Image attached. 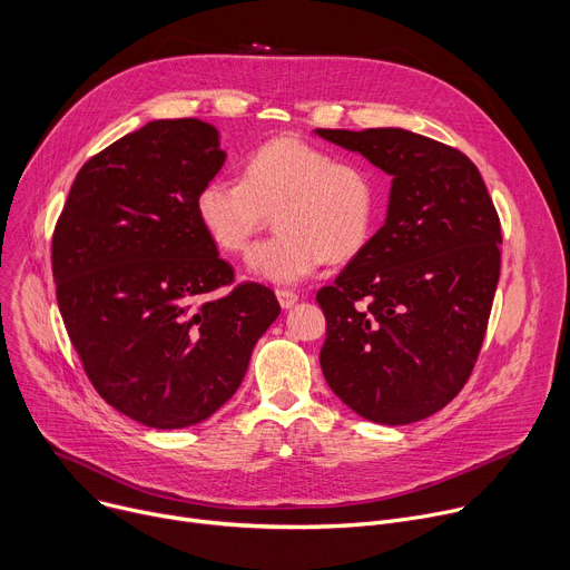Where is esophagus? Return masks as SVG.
Masks as SVG:
<instances>
[{"instance_id":"34e87169","label":"esophagus","mask_w":570,"mask_h":570,"mask_svg":"<svg viewBox=\"0 0 570 570\" xmlns=\"http://www.w3.org/2000/svg\"><path fill=\"white\" fill-rule=\"evenodd\" d=\"M276 296H278V303H281V308H292V305L298 301V294L296 292H292V289H276Z\"/></svg>"}]
</instances>
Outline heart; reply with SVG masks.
I'll return each instance as SVG.
<instances>
[{"mask_svg": "<svg viewBox=\"0 0 570 570\" xmlns=\"http://www.w3.org/2000/svg\"><path fill=\"white\" fill-rule=\"evenodd\" d=\"M276 216L278 235L248 255L253 276L294 285L326 259L363 250L376 216L372 173L298 137H276L255 148L244 180L209 178L196 194V216L226 253H244Z\"/></svg>", "mask_w": 570, "mask_h": 570, "instance_id": "1", "label": "heart"}]
</instances>
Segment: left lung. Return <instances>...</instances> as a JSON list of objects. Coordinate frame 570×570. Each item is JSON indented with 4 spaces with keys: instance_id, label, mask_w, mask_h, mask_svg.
Segmentation results:
<instances>
[{
    "instance_id": "left-lung-1",
    "label": "left lung",
    "mask_w": 570,
    "mask_h": 570,
    "mask_svg": "<svg viewBox=\"0 0 570 570\" xmlns=\"http://www.w3.org/2000/svg\"><path fill=\"white\" fill-rule=\"evenodd\" d=\"M317 135L392 178L385 224L317 292L324 379L365 420H424L459 395L487 335L500 278L495 205L476 166L441 141L402 127Z\"/></svg>"
}]
</instances>
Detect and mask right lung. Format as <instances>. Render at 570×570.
Here are the masks:
<instances>
[{
  "label": "right lung",
  "mask_w": 570,
  "mask_h": 570,
  "mask_svg": "<svg viewBox=\"0 0 570 570\" xmlns=\"http://www.w3.org/2000/svg\"><path fill=\"white\" fill-rule=\"evenodd\" d=\"M218 132L198 118L153 120L86 161L52 237L59 311L98 395L153 429L222 409L281 315L276 294L242 283L196 216L222 170Z\"/></svg>",
  "instance_id": "1"
}]
</instances>
